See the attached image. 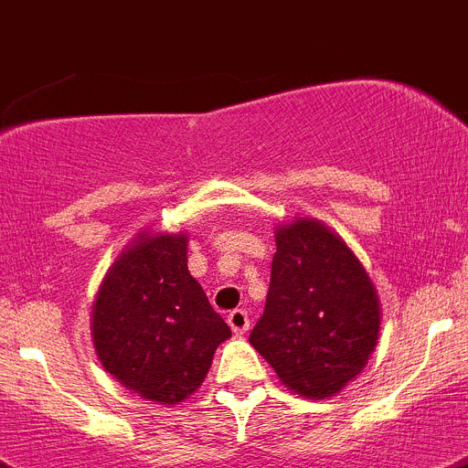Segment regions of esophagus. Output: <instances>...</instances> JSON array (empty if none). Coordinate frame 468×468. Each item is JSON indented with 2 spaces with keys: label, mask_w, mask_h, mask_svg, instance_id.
Returning a JSON list of instances; mask_svg holds the SVG:
<instances>
[{
  "label": "esophagus",
  "mask_w": 468,
  "mask_h": 468,
  "mask_svg": "<svg viewBox=\"0 0 468 468\" xmlns=\"http://www.w3.org/2000/svg\"><path fill=\"white\" fill-rule=\"evenodd\" d=\"M226 321H229L230 330H233L235 335H244L249 330V314L244 312V309H233Z\"/></svg>",
  "instance_id": "34e87169"
}]
</instances>
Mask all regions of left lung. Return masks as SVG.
I'll use <instances>...</instances> for the list:
<instances>
[{
  "label": "left lung",
  "instance_id": "left-lung-1",
  "mask_svg": "<svg viewBox=\"0 0 468 468\" xmlns=\"http://www.w3.org/2000/svg\"><path fill=\"white\" fill-rule=\"evenodd\" d=\"M378 298L360 261L314 219L277 229L265 312L249 342L288 390L333 397L362 372L378 339Z\"/></svg>",
  "mask_w": 468,
  "mask_h": 468
}]
</instances>
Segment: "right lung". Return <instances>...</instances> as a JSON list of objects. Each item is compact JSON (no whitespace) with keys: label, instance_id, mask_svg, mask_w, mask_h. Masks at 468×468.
<instances>
[{"label":"right lung","instance_id":"right-lung-1","mask_svg":"<svg viewBox=\"0 0 468 468\" xmlns=\"http://www.w3.org/2000/svg\"><path fill=\"white\" fill-rule=\"evenodd\" d=\"M91 337L103 369L143 399L177 404L230 337L186 268L185 235H138L96 295Z\"/></svg>","mask_w":468,"mask_h":468}]
</instances>
